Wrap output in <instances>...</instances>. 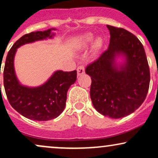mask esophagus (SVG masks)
Listing matches in <instances>:
<instances>
[{"label": "esophagus", "mask_w": 158, "mask_h": 158, "mask_svg": "<svg viewBox=\"0 0 158 158\" xmlns=\"http://www.w3.org/2000/svg\"><path fill=\"white\" fill-rule=\"evenodd\" d=\"M85 73V67L83 65H80L77 68V74L78 76H81Z\"/></svg>", "instance_id": "obj_1"}]
</instances>
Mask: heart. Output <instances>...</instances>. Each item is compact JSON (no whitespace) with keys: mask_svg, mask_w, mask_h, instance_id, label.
<instances>
[{"mask_svg":"<svg viewBox=\"0 0 158 158\" xmlns=\"http://www.w3.org/2000/svg\"><path fill=\"white\" fill-rule=\"evenodd\" d=\"M94 39V36L92 33L85 34V35H83L81 39V46L88 47V45H90V44H91ZM102 39H99V38H98L97 39H96L94 44H95V47H97V48H99V47H101V45H102Z\"/></svg>","mask_w":158,"mask_h":158,"instance_id":"heart-1","label":"heart"}]
</instances>
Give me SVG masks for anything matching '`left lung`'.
Instances as JSON below:
<instances>
[{"label":"left lung","mask_w":158,"mask_h":158,"mask_svg":"<svg viewBox=\"0 0 158 158\" xmlns=\"http://www.w3.org/2000/svg\"><path fill=\"white\" fill-rule=\"evenodd\" d=\"M110 32L108 50L85 68L91 77L90 95L95 109L110 118H121L135 111L148 91L150 71L143 44L125 29L107 25ZM125 57L117 68L114 59Z\"/></svg>","instance_id":"obj_1"}]
</instances>
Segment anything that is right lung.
<instances>
[{
	"label": "right lung",
	"instance_id": "right-lung-1",
	"mask_svg": "<svg viewBox=\"0 0 158 158\" xmlns=\"http://www.w3.org/2000/svg\"><path fill=\"white\" fill-rule=\"evenodd\" d=\"M53 30L56 29L32 32L23 35L8 52L5 61L3 85L9 102L19 114L32 120L48 121L59 117L65 108L69 88L77 80V70H57L44 85L35 88L23 86L16 77L14 57L17 49L28 43L51 39L54 35L51 33Z\"/></svg>",
	"mask_w": 158,
	"mask_h": 158
}]
</instances>
